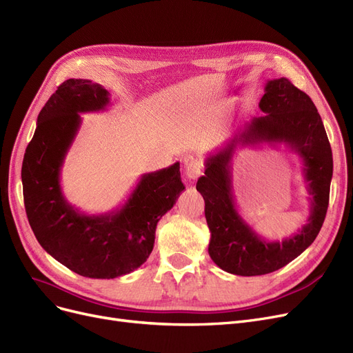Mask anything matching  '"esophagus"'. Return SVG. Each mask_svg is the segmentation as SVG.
<instances>
[{"label": "esophagus", "instance_id": "esophagus-1", "mask_svg": "<svg viewBox=\"0 0 353 353\" xmlns=\"http://www.w3.org/2000/svg\"><path fill=\"white\" fill-rule=\"evenodd\" d=\"M202 170H203V163L202 160L199 159H189L186 161V165H185V173H186V177L189 180H196L201 174H202Z\"/></svg>", "mask_w": 353, "mask_h": 353}]
</instances>
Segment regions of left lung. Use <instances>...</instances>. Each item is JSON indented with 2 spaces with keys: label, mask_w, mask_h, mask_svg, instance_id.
Listing matches in <instances>:
<instances>
[{
  "label": "left lung",
  "mask_w": 353,
  "mask_h": 353,
  "mask_svg": "<svg viewBox=\"0 0 353 353\" xmlns=\"http://www.w3.org/2000/svg\"><path fill=\"white\" fill-rule=\"evenodd\" d=\"M262 116L245 123L243 132L225 148L205 161V176L196 189L205 201V216L211 231L210 252L214 263L240 276H257L275 272L301 254L324 223L329 206L333 157L321 117L312 100L288 78L268 80L259 101ZM285 143L305 164L309 181L310 215L294 236L282 242H268L241 218L232 198L230 157L237 143Z\"/></svg>",
  "instance_id": "left-lung-1"
}]
</instances>
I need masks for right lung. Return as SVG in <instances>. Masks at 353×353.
I'll return each instance as SVG.
<instances>
[{"label":"right lung","mask_w":353,"mask_h":353,"mask_svg":"<svg viewBox=\"0 0 353 353\" xmlns=\"http://www.w3.org/2000/svg\"><path fill=\"white\" fill-rule=\"evenodd\" d=\"M109 91L81 78L63 81L37 116L21 167L26 214L43 249L78 275L113 279L139 268L152 252L155 228L185 190L180 163L142 174L119 210L87 215L65 199L61 168L81 114L104 110Z\"/></svg>","instance_id":"obj_1"}]
</instances>
